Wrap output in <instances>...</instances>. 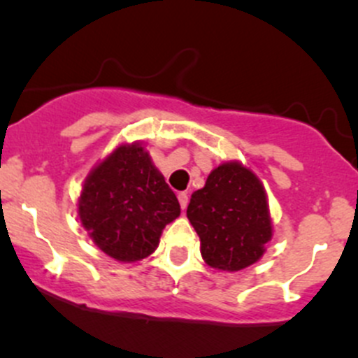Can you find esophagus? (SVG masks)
I'll return each instance as SVG.
<instances>
[{
	"label": "esophagus",
	"mask_w": 358,
	"mask_h": 358,
	"mask_svg": "<svg viewBox=\"0 0 358 358\" xmlns=\"http://www.w3.org/2000/svg\"><path fill=\"white\" fill-rule=\"evenodd\" d=\"M178 198H179L180 208H182V210H186V206H187V201H189V198H187V193H179V194H178Z\"/></svg>",
	"instance_id": "1"
}]
</instances>
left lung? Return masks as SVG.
<instances>
[{
  "instance_id": "left-lung-1",
  "label": "left lung",
  "mask_w": 358,
  "mask_h": 358,
  "mask_svg": "<svg viewBox=\"0 0 358 358\" xmlns=\"http://www.w3.org/2000/svg\"><path fill=\"white\" fill-rule=\"evenodd\" d=\"M186 213L200 236L201 257L220 271H241L255 264L272 236L264 186L236 162L212 171L203 189L191 194Z\"/></svg>"
}]
</instances>
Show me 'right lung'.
Listing matches in <instances>:
<instances>
[{"label":"right lung","instance_id":"obj_1","mask_svg":"<svg viewBox=\"0 0 358 358\" xmlns=\"http://www.w3.org/2000/svg\"><path fill=\"white\" fill-rule=\"evenodd\" d=\"M180 206L139 145L119 146L94 169L79 198V215L99 250L120 262L148 257Z\"/></svg>","mask_w":358,"mask_h":358}]
</instances>
